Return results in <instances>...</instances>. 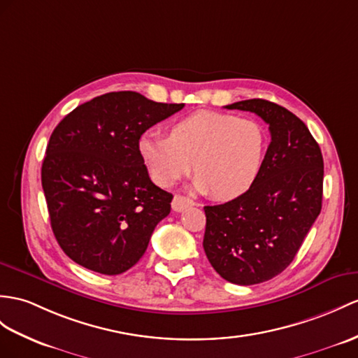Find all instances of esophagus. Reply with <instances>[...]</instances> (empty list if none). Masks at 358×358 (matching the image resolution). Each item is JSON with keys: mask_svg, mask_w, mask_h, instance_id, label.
Listing matches in <instances>:
<instances>
[{"mask_svg": "<svg viewBox=\"0 0 358 358\" xmlns=\"http://www.w3.org/2000/svg\"><path fill=\"white\" fill-rule=\"evenodd\" d=\"M193 205H194L193 200H191L189 197L180 196V194H176V196H174V197H173V202H171L173 209H174V211H178V213L184 211L185 208H189V206H193Z\"/></svg>", "mask_w": 358, "mask_h": 358, "instance_id": "obj_1", "label": "esophagus"}]
</instances>
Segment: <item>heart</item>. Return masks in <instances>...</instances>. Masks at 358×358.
Masks as SVG:
<instances>
[{"mask_svg": "<svg viewBox=\"0 0 358 358\" xmlns=\"http://www.w3.org/2000/svg\"><path fill=\"white\" fill-rule=\"evenodd\" d=\"M268 136L254 120L197 110L169 127L167 138L144 135L139 156L152 180L169 188L193 170V187L215 199L240 197L255 185L264 167Z\"/></svg>", "mask_w": 358, "mask_h": 358, "instance_id": "b5f03b06", "label": "heart"}]
</instances>
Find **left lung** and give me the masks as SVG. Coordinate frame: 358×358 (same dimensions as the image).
<instances>
[{
	"label": "left lung",
	"instance_id": "1",
	"mask_svg": "<svg viewBox=\"0 0 358 358\" xmlns=\"http://www.w3.org/2000/svg\"><path fill=\"white\" fill-rule=\"evenodd\" d=\"M226 108L257 113L272 141L248 193L203 208V249L223 280L254 285L289 267L320 214L324 158L303 121L280 104L252 99Z\"/></svg>",
	"mask_w": 358,
	"mask_h": 358
}]
</instances>
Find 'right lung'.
Returning a JSON list of instances; mask_svg holds the SVG:
<instances>
[{
  "label": "right lung",
  "mask_w": 358,
  "mask_h": 358,
  "mask_svg": "<svg viewBox=\"0 0 358 358\" xmlns=\"http://www.w3.org/2000/svg\"><path fill=\"white\" fill-rule=\"evenodd\" d=\"M182 108L134 91L109 92L56 126L41 178L51 229L74 263L120 275L144 255L156 224L170 214L173 194L150 180L138 143Z\"/></svg>",
  "instance_id": "right-lung-1"
}]
</instances>
